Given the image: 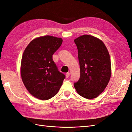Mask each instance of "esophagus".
I'll list each match as a JSON object with an SVG mask.
<instances>
[{"label": "esophagus", "instance_id": "34e87169", "mask_svg": "<svg viewBox=\"0 0 132 132\" xmlns=\"http://www.w3.org/2000/svg\"><path fill=\"white\" fill-rule=\"evenodd\" d=\"M70 72H67V73H66V76L67 78H69V76H70Z\"/></svg>", "mask_w": 132, "mask_h": 132}]
</instances>
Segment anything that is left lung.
<instances>
[{
	"mask_svg": "<svg viewBox=\"0 0 132 132\" xmlns=\"http://www.w3.org/2000/svg\"><path fill=\"white\" fill-rule=\"evenodd\" d=\"M74 42L78 51L80 76L73 85L81 97L94 98L105 90L111 77L109 52L102 40L91 35L80 36Z\"/></svg>",
	"mask_w": 132,
	"mask_h": 132,
	"instance_id": "left-lung-1",
	"label": "left lung"
}]
</instances>
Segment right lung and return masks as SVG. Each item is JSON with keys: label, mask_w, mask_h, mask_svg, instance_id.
<instances>
[{"label": "right lung", "mask_w": 132, "mask_h": 132, "mask_svg": "<svg viewBox=\"0 0 132 132\" xmlns=\"http://www.w3.org/2000/svg\"><path fill=\"white\" fill-rule=\"evenodd\" d=\"M62 43L61 38L41 36L32 40L23 52L21 78L29 92L39 100H47L57 94L65 78L52 59Z\"/></svg>", "instance_id": "1"}]
</instances>
